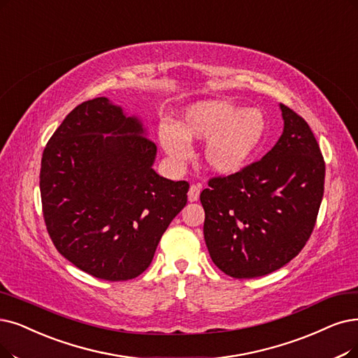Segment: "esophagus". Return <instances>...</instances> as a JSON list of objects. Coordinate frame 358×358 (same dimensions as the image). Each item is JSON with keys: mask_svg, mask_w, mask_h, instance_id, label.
Wrapping results in <instances>:
<instances>
[{"mask_svg": "<svg viewBox=\"0 0 358 358\" xmlns=\"http://www.w3.org/2000/svg\"><path fill=\"white\" fill-rule=\"evenodd\" d=\"M199 191H201V187H199V185H191V188L188 191V199L191 203L196 201L199 198Z\"/></svg>", "mask_w": 358, "mask_h": 358, "instance_id": "obj_1", "label": "esophagus"}]
</instances>
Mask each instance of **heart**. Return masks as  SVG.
Returning a JSON list of instances; mask_svg holds the SVG:
<instances>
[{"mask_svg": "<svg viewBox=\"0 0 358 358\" xmlns=\"http://www.w3.org/2000/svg\"><path fill=\"white\" fill-rule=\"evenodd\" d=\"M267 120L260 108H241L226 99H206L183 111L180 122H163L159 141L176 163L191 157L189 142L207 141L206 166L219 175H234L244 169L260 148Z\"/></svg>", "mask_w": 358, "mask_h": 358, "instance_id": "obj_1", "label": "heart"}]
</instances>
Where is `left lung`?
Masks as SVG:
<instances>
[{
    "instance_id": "obj_1",
    "label": "left lung",
    "mask_w": 358,
    "mask_h": 358,
    "mask_svg": "<svg viewBox=\"0 0 358 358\" xmlns=\"http://www.w3.org/2000/svg\"><path fill=\"white\" fill-rule=\"evenodd\" d=\"M283 132L262 160L214 178L199 195L213 263L236 279L271 273L308 241L323 198L324 162L307 122L279 104Z\"/></svg>"
}]
</instances>
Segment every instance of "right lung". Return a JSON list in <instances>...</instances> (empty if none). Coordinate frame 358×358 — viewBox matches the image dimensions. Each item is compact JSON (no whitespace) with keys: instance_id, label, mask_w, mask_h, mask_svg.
<instances>
[{"instance_id":"add662e5","label":"right lung","mask_w":358,"mask_h":358,"mask_svg":"<svg viewBox=\"0 0 358 358\" xmlns=\"http://www.w3.org/2000/svg\"><path fill=\"white\" fill-rule=\"evenodd\" d=\"M147 135L141 117L99 96L70 111L42 154L48 234L64 259L98 279L139 276L187 204L188 182L157 173Z\"/></svg>"}]
</instances>
